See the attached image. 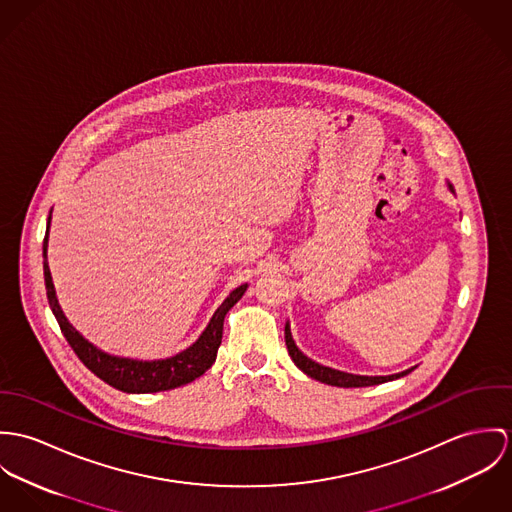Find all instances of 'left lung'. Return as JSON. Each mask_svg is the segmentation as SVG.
I'll use <instances>...</instances> for the list:
<instances>
[{"mask_svg": "<svg viewBox=\"0 0 512 512\" xmlns=\"http://www.w3.org/2000/svg\"><path fill=\"white\" fill-rule=\"evenodd\" d=\"M452 188V186H450ZM454 190V188H452ZM284 341H286V349H288V355L292 357L294 365L304 371L308 377L320 381V383H326V385H334V387H369V385H381V383H387V381H395L398 377H404L408 375L412 369H406L402 373L397 375H389V377H363V375H351V373H343V371H336V369H330V367H324L312 359H308L292 340L290 336V328L288 324L284 326Z\"/></svg>", "mask_w": 512, "mask_h": 512, "instance_id": "obj_1", "label": "left lung"}]
</instances>
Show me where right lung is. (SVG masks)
I'll return each mask as SVG.
<instances>
[{
	"label": "right lung",
	"mask_w": 512,
	"mask_h": 512,
	"mask_svg": "<svg viewBox=\"0 0 512 512\" xmlns=\"http://www.w3.org/2000/svg\"><path fill=\"white\" fill-rule=\"evenodd\" d=\"M51 226V218H49ZM49 226H47V235L43 241V271H45V286H47V298L51 304V310L57 318L60 332L64 334L78 359L104 383L112 385L117 391L123 393H159V391H171L176 387H182L186 383H192L200 375H204L216 361L218 347L222 343V332H224V318L229 312V308L243 296L247 290V284L237 286L224 304L216 310L212 316L208 328L202 332V336L194 345L188 349L176 353L169 359H159V361H135V359H123V357H114L98 347H94L90 341L84 340L66 320L58 306L57 294H55V284L51 279L49 263H47V243H49Z\"/></svg>",
	"instance_id": "right-lung-1"
}]
</instances>
